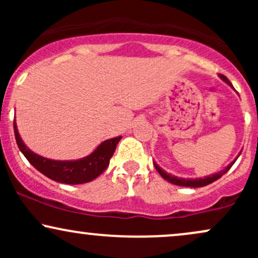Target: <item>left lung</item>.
<instances>
[{
	"label": "left lung",
	"instance_id": "left-lung-1",
	"mask_svg": "<svg viewBox=\"0 0 258 258\" xmlns=\"http://www.w3.org/2000/svg\"><path fill=\"white\" fill-rule=\"evenodd\" d=\"M220 78H221L222 80H223L224 82H227L228 85L232 86V84H230V81L226 78V76L222 75V74H220ZM232 87H233V86H232ZM240 154H241V153H240ZM240 154H239V155H240ZM239 155H238V158H239ZM238 158H236V159H238ZM236 159L234 160L233 162H230V164L228 165V166H227L226 168H224V170L220 171V172H217V173H215V174H211V176L204 177V178H195V179L179 178V177H177V176H172V174L165 172V171L162 170V168L160 167L159 165H156L155 162H154V166H155L156 171H158V172L160 173V176H161L162 178L168 180V182L172 183V184L182 185V186H191V188H199V186H205V185H207V184H210V183H212V182H215V180H217L218 178H221V177L223 176L224 173H227L228 171H229V168L233 166V164L236 161Z\"/></svg>",
	"mask_w": 258,
	"mask_h": 258
}]
</instances>
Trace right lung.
<instances>
[{"label":"right lung","mask_w":258,"mask_h":258,"mask_svg":"<svg viewBox=\"0 0 258 258\" xmlns=\"http://www.w3.org/2000/svg\"><path fill=\"white\" fill-rule=\"evenodd\" d=\"M13 127L18 148L32 166L52 180L65 184H82V183L91 182L104 172L121 139V137L106 139L97 147L93 153L84 159L74 160V161H58V160L42 158L31 152L20 138L16 121L13 122Z\"/></svg>","instance_id":"obj_1"}]
</instances>
